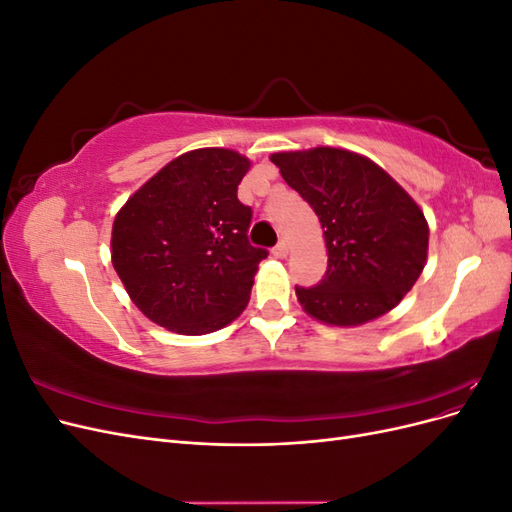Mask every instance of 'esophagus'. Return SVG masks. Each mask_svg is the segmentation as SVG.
I'll use <instances>...</instances> for the list:
<instances>
[{"label":"esophagus","mask_w":512,"mask_h":512,"mask_svg":"<svg viewBox=\"0 0 512 512\" xmlns=\"http://www.w3.org/2000/svg\"><path fill=\"white\" fill-rule=\"evenodd\" d=\"M273 256L275 258H286L288 256V243L286 241H280L275 247H273Z\"/></svg>","instance_id":"obj_1"}]
</instances>
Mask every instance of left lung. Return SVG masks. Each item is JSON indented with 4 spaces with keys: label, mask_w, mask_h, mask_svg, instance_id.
<instances>
[{
    "label": "left lung",
    "mask_w": 512,
    "mask_h": 512,
    "mask_svg": "<svg viewBox=\"0 0 512 512\" xmlns=\"http://www.w3.org/2000/svg\"><path fill=\"white\" fill-rule=\"evenodd\" d=\"M271 162L318 215L329 265L312 288L297 286L309 316L356 327L393 309L427 260L423 211L384 170L346 149L275 153Z\"/></svg>",
    "instance_id": "8db88e82"
}]
</instances>
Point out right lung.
<instances>
[{"mask_svg":"<svg viewBox=\"0 0 512 512\" xmlns=\"http://www.w3.org/2000/svg\"><path fill=\"white\" fill-rule=\"evenodd\" d=\"M250 160L230 149H196L168 162L113 224V267L130 299L181 335L226 327L250 301L258 262L252 207L237 198Z\"/></svg>","mask_w":512,"mask_h":512,"instance_id":"right-lung-1","label":"right lung"}]
</instances>
